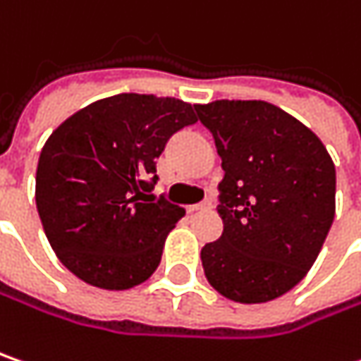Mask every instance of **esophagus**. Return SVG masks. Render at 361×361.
<instances>
[{"mask_svg": "<svg viewBox=\"0 0 361 361\" xmlns=\"http://www.w3.org/2000/svg\"><path fill=\"white\" fill-rule=\"evenodd\" d=\"M210 208H212V202H200V204L188 206V212H202V210H210Z\"/></svg>", "mask_w": 361, "mask_h": 361, "instance_id": "34e87169", "label": "esophagus"}]
</instances>
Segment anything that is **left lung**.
<instances>
[{
	"label": "left lung",
	"instance_id": "left-lung-1",
	"mask_svg": "<svg viewBox=\"0 0 361 361\" xmlns=\"http://www.w3.org/2000/svg\"><path fill=\"white\" fill-rule=\"evenodd\" d=\"M223 159V235L202 247L208 284L255 305L296 286L335 219V165L300 120L262 99L198 104Z\"/></svg>",
	"mask_w": 361,
	"mask_h": 361
}]
</instances>
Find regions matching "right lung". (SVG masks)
<instances>
[{
  "instance_id": "1",
  "label": "right lung",
  "mask_w": 361,
  "mask_h": 361,
  "mask_svg": "<svg viewBox=\"0 0 361 361\" xmlns=\"http://www.w3.org/2000/svg\"><path fill=\"white\" fill-rule=\"evenodd\" d=\"M176 97L118 94L61 122L36 167V208L59 262L102 290L153 276L185 210L151 194L167 138L198 116Z\"/></svg>"
}]
</instances>
